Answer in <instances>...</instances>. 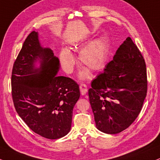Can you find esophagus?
<instances>
[{"label": "esophagus", "mask_w": 160, "mask_h": 160, "mask_svg": "<svg viewBox=\"0 0 160 160\" xmlns=\"http://www.w3.org/2000/svg\"><path fill=\"white\" fill-rule=\"evenodd\" d=\"M79 88H80V91H81V94H82V96L85 95L87 93V92H88V87L85 84H81L79 85Z\"/></svg>", "instance_id": "1"}]
</instances>
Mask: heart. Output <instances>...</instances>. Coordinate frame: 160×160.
I'll return each mask as SVG.
<instances>
[{"label": "heart", "instance_id": "heart-1", "mask_svg": "<svg viewBox=\"0 0 160 160\" xmlns=\"http://www.w3.org/2000/svg\"><path fill=\"white\" fill-rule=\"evenodd\" d=\"M108 56V44L102 38H96L80 51L79 62L82 65L92 72H98L104 67ZM60 60L63 68L68 72H71L76 64V58L68 49H64L60 52ZM81 79H85L89 76V72L86 68L78 75Z\"/></svg>", "mask_w": 160, "mask_h": 160}]
</instances>
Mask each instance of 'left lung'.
Segmentation results:
<instances>
[{"label":"left lung","mask_w":160,"mask_h":160,"mask_svg":"<svg viewBox=\"0 0 160 160\" xmlns=\"http://www.w3.org/2000/svg\"><path fill=\"white\" fill-rule=\"evenodd\" d=\"M147 88L145 60L128 37L88 90L97 129L116 134L129 127L140 113Z\"/></svg>","instance_id":"obj_1"}]
</instances>
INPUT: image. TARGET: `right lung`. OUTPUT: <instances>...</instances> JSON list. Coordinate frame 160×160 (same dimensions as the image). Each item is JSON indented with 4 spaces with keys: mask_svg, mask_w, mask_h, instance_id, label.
<instances>
[{
    "mask_svg": "<svg viewBox=\"0 0 160 160\" xmlns=\"http://www.w3.org/2000/svg\"><path fill=\"white\" fill-rule=\"evenodd\" d=\"M59 69V59L50 48L41 46L38 32L32 31L23 42L12 72V96L17 113L32 131L50 139L70 132L72 110L80 97L78 84L57 76Z\"/></svg>",
    "mask_w": 160,
    "mask_h": 160,
    "instance_id": "obj_1",
    "label": "right lung"
}]
</instances>
